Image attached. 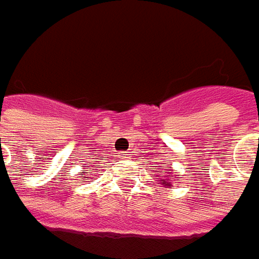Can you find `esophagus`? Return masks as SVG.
Listing matches in <instances>:
<instances>
[{
  "instance_id": "1",
  "label": "esophagus",
  "mask_w": 259,
  "mask_h": 259,
  "mask_svg": "<svg viewBox=\"0 0 259 259\" xmlns=\"http://www.w3.org/2000/svg\"><path fill=\"white\" fill-rule=\"evenodd\" d=\"M119 155H121V157H126L128 154H125V153H119Z\"/></svg>"
}]
</instances>
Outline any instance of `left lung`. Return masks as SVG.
Listing matches in <instances>:
<instances>
[{"instance_id": "obj_1", "label": "left lung", "mask_w": 259, "mask_h": 259, "mask_svg": "<svg viewBox=\"0 0 259 259\" xmlns=\"http://www.w3.org/2000/svg\"><path fill=\"white\" fill-rule=\"evenodd\" d=\"M174 177H176V174H173V168H171V167H167L165 176L160 177L158 182H160L161 186H164V187H173V182L176 180Z\"/></svg>"}]
</instances>
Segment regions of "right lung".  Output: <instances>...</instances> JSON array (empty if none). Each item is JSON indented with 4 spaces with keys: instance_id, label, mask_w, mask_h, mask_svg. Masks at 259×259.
Listing matches in <instances>:
<instances>
[{
    "instance_id": "obj_1",
    "label": "right lung",
    "mask_w": 259,
    "mask_h": 259,
    "mask_svg": "<svg viewBox=\"0 0 259 259\" xmlns=\"http://www.w3.org/2000/svg\"><path fill=\"white\" fill-rule=\"evenodd\" d=\"M80 179H83V180H88L89 177H88V173H86V170H83V174L80 176Z\"/></svg>"
}]
</instances>
